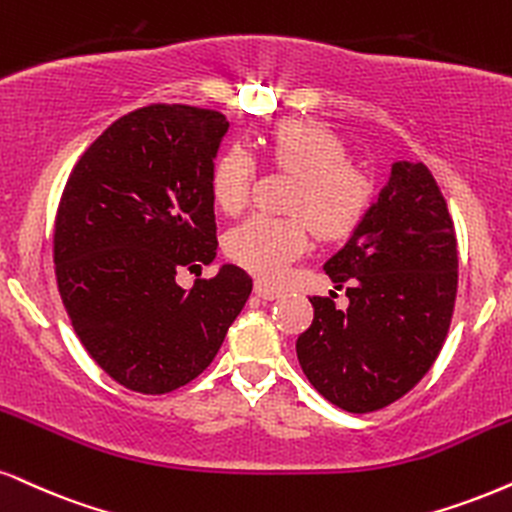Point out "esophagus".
Listing matches in <instances>:
<instances>
[{
    "mask_svg": "<svg viewBox=\"0 0 512 512\" xmlns=\"http://www.w3.org/2000/svg\"><path fill=\"white\" fill-rule=\"evenodd\" d=\"M254 292H256L258 299H263V301H273V299H277V296L282 294L280 289H277V287H270V285H266V282H256V285H254Z\"/></svg>",
    "mask_w": 512,
    "mask_h": 512,
    "instance_id": "esophagus-1",
    "label": "esophagus"
}]
</instances>
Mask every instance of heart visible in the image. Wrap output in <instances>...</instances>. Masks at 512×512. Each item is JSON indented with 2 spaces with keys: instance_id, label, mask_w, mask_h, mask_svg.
<instances>
[{
  "instance_id": "1",
  "label": "heart",
  "mask_w": 512,
  "mask_h": 512,
  "mask_svg": "<svg viewBox=\"0 0 512 512\" xmlns=\"http://www.w3.org/2000/svg\"><path fill=\"white\" fill-rule=\"evenodd\" d=\"M268 161L299 175L289 211L273 218L256 213L232 227L225 237V254L261 280H277L289 263L311 244V226L323 239L349 237L368 213L372 182L349 163L344 142L327 125L306 118L277 123L263 137ZM254 161L239 147L220 151L211 166L208 185L220 211L239 213L249 201Z\"/></svg>"
}]
</instances>
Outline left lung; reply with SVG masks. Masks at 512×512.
<instances>
[{
    "mask_svg": "<svg viewBox=\"0 0 512 512\" xmlns=\"http://www.w3.org/2000/svg\"><path fill=\"white\" fill-rule=\"evenodd\" d=\"M349 308L313 296V323L296 339L301 370L349 413L380 410L437 361L458 289L456 230L425 163L396 161L349 242L325 263Z\"/></svg>",
    "mask_w": 512,
    "mask_h": 512,
    "instance_id": "obj_1",
    "label": "left lung"
}]
</instances>
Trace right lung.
<instances>
[{
  "mask_svg": "<svg viewBox=\"0 0 512 512\" xmlns=\"http://www.w3.org/2000/svg\"><path fill=\"white\" fill-rule=\"evenodd\" d=\"M227 128L220 111L144 106L111 123L63 187L54 227L63 306L99 368L140 394L199 377L254 287L230 263L192 289L175 282L216 258L208 175Z\"/></svg>",
  "mask_w": 512,
  "mask_h": 512,
  "instance_id": "1",
  "label": "right lung"
}]
</instances>
